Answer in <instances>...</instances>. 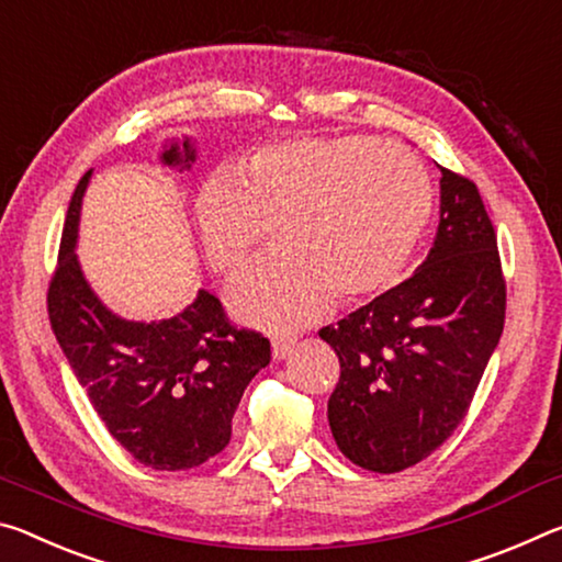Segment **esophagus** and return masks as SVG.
I'll use <instances>...</instances> for the list:
<instances>
[{"mask_svg":"<svg viewBox=\"0 0 562 562\" xmlns=\"http://www.w3.org/2000/svg\"><path fill=\"white\" fill-rule=\"evenodd\" d=\"M296 346V338L291 336H276L271 341V351H273V358L276 361H281V358H286L291 353V348Z\"/></svg>","mask_w":562,"mask_h":562,"instance_id":"34e87169","label":"esophagus"}]
</instances>
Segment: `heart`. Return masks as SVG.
<instances>
[{
	"label": "heart",
	"mask_w": 562,
	"mask_h": 562,
	"mask_svg": "<svg viewBox=\"0 0 562 562\" xmlns=\"http://www.w3.org/2000/svg\"><path fill=\"white\" fill-rule=\"evenodd\" d=\"M218 171L196 199L201 244L232 273L259 248L266 221L283 218L286 256L238 276L234 311L263 328H299L336 296L366 301L406 269L434 211V183L411 149L366 134L299 136Z\"/></svg>",
	"instance_id": "heart-1"
}]
</instances>
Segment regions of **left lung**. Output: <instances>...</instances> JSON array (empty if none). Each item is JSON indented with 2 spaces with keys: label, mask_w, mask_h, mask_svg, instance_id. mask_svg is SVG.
Wrapping results in <instances>:
<instances>
[{
  "label": "left lung",
  "mask_w": 562,
  "mask_h": 562,
  "mask_svg": "<svg viewBox=\"0 0 562 562\" xmlns=\"http://www.w3.org/2000/svg\"><path fill=\"white\" fill-rule=\"evenodd\" d=\"M505 324V276L475 181L440 167V224L416 273L318 336L341 375L328 426L348 461L398 473L461 426Z\"/></svg>",
  "instance_id": "1"
}]
</instances>
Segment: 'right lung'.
<instances>
[{"mask_svg":"<svg viewBox=\"0 0 562 562\" xmlns=\"http://www.w3.org/2000/svg\"><path fill=\"white\" fill-rule=\"evenodd\" d=\"M164 164L194 161L171 146ZM87 171L74 189L59 259L47 289L54 336L119 446L154 471H189L232 440L246 385L271 361L269 338L241 328L209 291L169 321L134 324L114 316L87 286L74 241Z\"/></svg>","mask_w":562,"mask_h":562,"instance_id":"add662e5","label":"right lung"}]
</instances>
